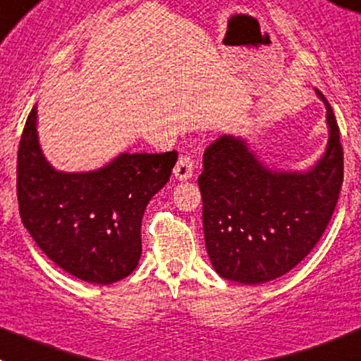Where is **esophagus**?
Listing matches in <instances>:
<instances>
[{
  "label": "esophagus",
  "mask_w": 361,
  "mask_h": 361,
  "mask_svg": "<svg viewBox=\"0 0 361 361\" xmlns=\"http://www.w3.org/2000/svg\"><path fill=\"white\" fill-rule=\"evenodd\" d=\"M194 158L188 157V154H183L178 160L176 167H174V176L180 181H187L194 176Z\"/></svg>",
  "instance_id": "esophagus-1"
}]
</instances>
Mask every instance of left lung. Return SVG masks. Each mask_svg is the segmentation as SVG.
Here are the masks:
<instances>
[{
	"instance_id": "obj_1",
	"label": "left lung",
	"mask_w": 361,
	"mask_h": 361,
	"mask_svg": "<svg viewBox=\"0 0 361 361\" xmlns=\"http://www.w3.org/2000/svg\"><path fill=\"white\" fill-rule=\"evenodd\" d=\"M327 113L329 140L310 171H275L243 138L225 135L207 147L197 178L204 245L214 269L241 284H262L293 269L329 225L343 181L336 118Z\"/></svg>"
}]
</instances>
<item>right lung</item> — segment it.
<instances>
[{
  "mask_svg": "<svg viewBox=\"0 0 361 361\" xmlns=\"http://www.w3.org/2000/svg\"><path fill=\"white\" fill-rule=\"evenodd\" d=\"M178 152H122L90 173L55 171L37 138L32 109L18 151L23 225L48 259L73 277L113 284L133 274L142 255V217L171 178Z\"/></svg>",
  "mask_w": 361,
  "mask_h": 361,
  "instance_id": "add662e5",
  "label": "right lung"
}]
</instances>
